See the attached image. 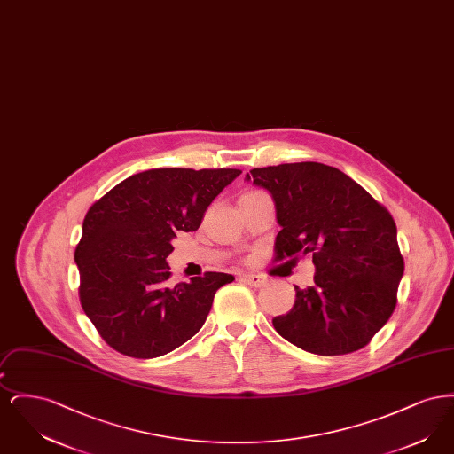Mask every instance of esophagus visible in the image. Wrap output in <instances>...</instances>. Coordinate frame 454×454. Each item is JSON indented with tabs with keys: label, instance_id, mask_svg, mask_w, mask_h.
Masks as SVG:
<instances>
[{
	"label": "esophagus",
	"instance_id": "obj_1",
	"mask_svg": "<svg viewBox=\"0 0 454 454\" xmlns=\"http://www.w3.org/2000/svg\"><path fill=\"white\" fill-rule=\"evenodd\" d=\"M239 279L243 282H247V284L252 286V287H262V286L267 284V279L262 278V276H257V274H245V276H241Z\"/></svg>",
	"mask_w": 454,
	"mask_h": 454
}]
</instances>
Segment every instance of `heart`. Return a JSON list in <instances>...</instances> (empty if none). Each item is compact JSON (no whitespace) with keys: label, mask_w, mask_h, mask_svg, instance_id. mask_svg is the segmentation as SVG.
Returning a JSON list of instances; mask_svg holds the SVG:
<instances>
[{"label":"heart","mask_w":454,"mask_h":454,"mask_svg":"<svg viewBox=\"0 0 454 454\" xmlns=\"http://www.w3.org/2000/svg\"><path fill=\"white\" fill-rule=\"evenodd\" d=\"M247 194H252V192H247Z\"/></svg>","instance_id":"b5f03b06"}]
</instances>
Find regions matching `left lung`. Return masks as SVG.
Here are the masks:
<instances>
[{
  "label": "left lung",
  "instance_id": "left-lung-1",
  "mask_svg": "<svg viewBox=\"0 0 454 454\" xmlns=\"http://www.w3.org/2000/svg\"><path fill=\"white\" fill-rule=\"evenodd\" d=\"M247 180L276 202V260L309 254L317 269L311 286L296 287L291 311L272 320L278 333L318 356L367 346L396 306L405 269L388 209L324 163L254 168Z\"/></svg>",
  "mask_w": 454,
  "mask_h": 454
}]
</instances>
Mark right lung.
Here are the masks:
<instances>
[{
	"mask_svg": "<svg viewBox=\"0 0 454 454\" xmlns=\"http://www.w3.org/2000/svg\"><path fill=\"white\" fill-rule=\"evenodd\" d=\"M241 170L154 168L136 173L98 199L74 250L80 302L117 352L153 359L200 330L217 289L233 276L206 272L170 286L167 257L180 231H195L206 209Z\"/></svg>",
	"mask_w": 454,
	"mask_h": 454,
	"instance_id": "add662e5",
	"label": "right lung"
}]
</instances>
